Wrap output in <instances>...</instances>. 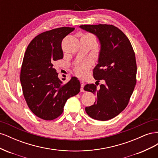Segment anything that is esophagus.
Wrapping results in <instances>:
<instances>
[{"instance_id": "34e87169", "label": "esophagus", "mask_w": 158, "mask_h": 158, "mask_svg": "<svg viewBox=\"0 0 158 158\" xmlns=\"http://www.w3.org/2000/svg\"><path fill=\"white\" fill-rule=\"evenodd\" d=\"M80 84H81V88H80V91L82 92H84V87L85 85V83L84 82H83V81H80Z\"/></svg>"}]
</instances>
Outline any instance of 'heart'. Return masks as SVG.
Instances as JSON below:
<instances>
[{"label": "heart", "instance_id": "b5f03b06", "mask_svg": "<svg viewBox=\"0 0 158 158\" xmlns=\"http://www.w3.org/2000/svg\"><path fill=\"white\" fill-rule=\"evenodd\" d=\"M91 66H92V63L89 60L83 61L82 63L78 64L75 67V73L76 75L81 78L84 77L87 74L88 71L90 69Z\"/></svg>", "mask_w": 158, "mask_h": 158}]
</instances>
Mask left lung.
<instances>
[{"mask_svg": "<svg viewBox=\"0 0 158 158\" xmlns=\"http://www.w3.org/2000/svg\"><path fill=\"white\" fill-rule=\"evenodd\" d=\"M81 29L92 33L100 44L98 63L93 75L100 88L94 84L84 90L97 96L94 104L85 108L88 115L95 120L107 121L126 108L136 83L135 54L130 41L121 30L113 25H82Z\"/></svg>", "mask_w": 158, "mask_h": 158, "instance_id": "left-lung-1", "label": "left lung"}]
</instances>
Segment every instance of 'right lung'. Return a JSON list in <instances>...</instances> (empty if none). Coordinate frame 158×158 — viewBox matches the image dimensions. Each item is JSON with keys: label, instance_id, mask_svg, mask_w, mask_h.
I'll return each mask as SVG.
<instances>
[{"label": "right lung", "instance_id": "right-lung-1", "mask_svg": "<svg viewBox=\"0 0 158 158\" xmlns=\"http://www.w3.org/2000/svg\"><path fill=\"white\" fill-rule=\"evenodd\" d=\"M74 30L63 27L41 33L25 52L20 73L23 94L32 113L44 120L59 117L67 99L80 92L77 78L73 76L64 84L53 68L54 62L63 58L62 41Z\"/></svg>", "mask_w": 158, "mask_h": 158}]
</instances>
